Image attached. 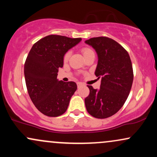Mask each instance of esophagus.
<instances>
[{"label": "esophagus", "mask_w": 157, "mask_h": 157, "mask_svg": "<svg viewBox=\"0 0 157 157\" xmlns=\"http://www.w3.org/2000/svg\"><path fill=\"white\" fill-rule=\"evenodd\" d=\"M77 87L79 88V87H80L81 86H82V82H77Z\"/></svg>", "instance_id": "34e87169"}]
</instances>
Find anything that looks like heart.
<instances>
[{
    "mask_svg": "<svg viewBox=\"0 0 157 157\" xmlns=\"http://www.w3.org/2000/svg\"><path fill=\"white\" fill-rule=\"evenodd\" d=\"M81 52H82V55L85 57V56H86L87 55H89L90 53H92L94 52L91 49V48H88V47H84L82 48V49H81ZM69 57H70V52H67L65 53V55H63V61L65 63L67 62L68 60V59H69Z\"/></svg>",
    "mask_w": 157,
    "mask_h": 157,
    "instance_id": "b5f03b06",
    "label": "heart"
}]
</instances>
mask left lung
I'll list each match as a JSON object with an SVG mask.
<instances>
[{"mask_svg":"<svg viewBox=\"0 0 157 157\" xmlns=\"http://www.w3.org/2000/svg\"><path fill=\"white\" fill-rule=\"evenodd\" d=\"M86 44L97 52L95 75L101 78L98 90L87 86L90 92L85 99L86 110L95 118L110 117L121 109L130 93L134 80L130 56L121 45L107 37H92Z\"/></svg>","mask_w":157,"mask_h":157,"instance_id":"8db88e82","label":"left lung"}]
</instances>
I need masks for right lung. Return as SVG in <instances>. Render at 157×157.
<instances>
[{
  "mask_svg": "<svg viewBox=\"0 0 157 157\" xmlns=\"http://www.w3.org/2000/svg\"><path fill=\"white\" fill-rule=\"evenodd\" d=\"M66 36L48 35L33 45L24 64L29 95L38 111L48 117L60 116L68 109L77 90L75 82L57 79L63 66V55L81 40Z\"/></svg>",
  "mask_w": 157,
  "mask_h": 157,
  "instance_id": "obj_1",
  "label": "right lung"
}]
</instances>
